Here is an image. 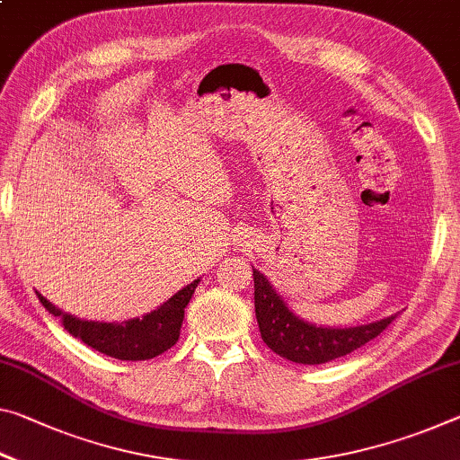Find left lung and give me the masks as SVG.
<instances>
[{
	"mask_svg": "<svg viewBox=\"0 0 460 460\" xmlns=\"http://www.w3.org/2000/svg\"><path fill=\"white\" fill-rule=\"evenodd\" d=\"M253 305L264 344L274 354L298 364H323L341 358L375 340L395 319L391 315L381 322L346 330L311 325L288 311L258 270H253Z\"/></svg>",
	"mask_w": 460,
	"mask_h": 460,
	"instance_id": "obj_1",
	"label": "left lung"
}]
</instances>
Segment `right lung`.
Masks as SVG:
<instances>
[{"label":"right lung","mask_w":460,"mask_h":460,"mask_svg":"<svg viewBox=\"0 0 460 460\" xmlns=\"http://www.w3.org/2000/svg\"><path fill=\"white\" fill-rule=\"evenodd\" d=\"M196 287H199V280L178 290L157 311L125 323L84 322V319L67 315L61 309L53 307L45 296L39 295V298L50 315L63 317L65 330L90 348L119 360H149L167 352L178 341L184 309L190 303Z\"/></svg>","instance_id":"obj_1"}]
</instances>
